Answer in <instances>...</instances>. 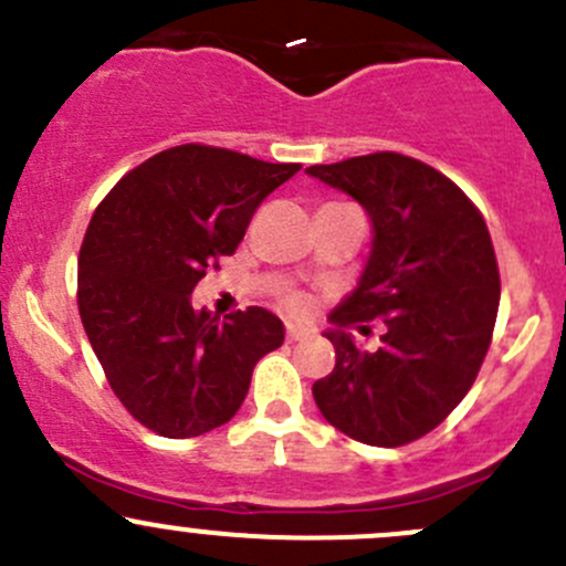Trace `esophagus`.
Listing matches in <instances>:
<instances>
[{
  "instance_id": "34e87169",
  "label": "esophagus",
  "mask_w": 566,
  "mask_h": 566,
  "mask_svg": "<svg viewBox=\"0 0 566 566\" xmlns=\"http://www.w3.org/2000/svg\"><path fill=\"white\" fill-rule=\"evenodd\" d=\"M310 336H312V331H310V328H304V325H293V323L287 325V339H290V342L310 339Z\"/></svg>"
}]
</instances>
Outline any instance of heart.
Instances as JSON below:
<instances>
[{"label":"heart","mask_w":566,"mask_h":566,"mask_svg":"<svg viewBox=\"0 0 566 566\" xmlns=\"http://www.w3.org/2000/svg\"><path fill=\"white\" fill-rule=\"evenodd\" d=\"M290 306H293L295 312H301V310H306V301L301 298V295H293V298H290Z\"/></svg>","instance_id":"heart-1"}]
</instances>
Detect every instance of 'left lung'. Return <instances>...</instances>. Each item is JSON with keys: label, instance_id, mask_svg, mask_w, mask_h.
<instances>
[{"label": "left lung", "instance_id": "1", "mask_svg": "<svg viewBox=\"0 0 566 566\" xmlns=\"http://www.w3.org/2000/svg\"><path fill=\"white\" fill-rule=\"evenodd\" d=\"M306 175L356 199L373 224L361 276L328 315L336 367L312 394L353 441L402 447L458 408L490 347L501 282L488 224L449 177L399 153ZM358 318L387 323L378 352H358L344 334Z\"/></svg>", "mask_w": 566, "mask_h": 566}]
</instances>
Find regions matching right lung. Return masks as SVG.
<instances>
[{"instance_id":"obj_1","label":"right lung","mask_w":566,"mask_h":566,"mask_svg":"<svg viewBox=\"0 0 566 566\" xmlns=\"http://www.w3.org/2000/svg\"><path fill=\"white\" fill-rule=\"evenodd\" d=\"M298 169L180 145L139 164L95 210L78 251V315L108 386L147 430L193 438L227 424L256 361L284 342L273 312L249 306L221 323L193 310L191 293Z\"/></svg>"}]
</instances>
